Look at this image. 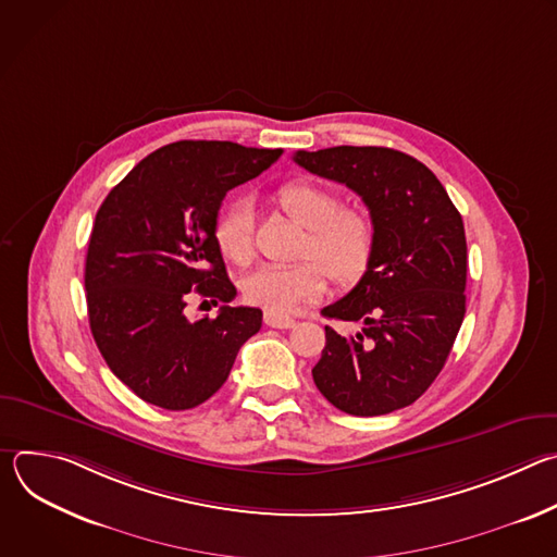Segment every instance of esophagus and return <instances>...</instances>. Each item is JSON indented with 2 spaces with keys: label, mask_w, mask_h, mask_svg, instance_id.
Here are the masks:
<instances>
[{
  "label": "esophagus",
  "mask_w": 557,
  "mask_h": 557,
  "mask_svg": "<svg viewBox=\"0 0 557 557\" xmlns=\"http://www.w3.org/2000/svg\"><path fill=\"white\" fill-rule=\"evenodd\" d=\"M264 324L271 326V329H293L295 320H293V317H288V314H280V312L267 310L264 312Z\"/></svg>",
  "instance_id": "obj_1"
}]
</instances>
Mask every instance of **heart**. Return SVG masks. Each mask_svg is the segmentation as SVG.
Returning a JSON list of instances; mask_svg holds the SVG:
<instances>
[{
    "label": "heart",
    "mask_w": 557,
    "mask_h": 557,
    "mask_svg": "<svg viewBox=\"0 0 557 557\" xmlns=\"http://www.w3.org/2000/svg\"><path fill=\"white\" fill-rule=\"evenodd\" d=\"M280 209L306 226L301 256L290 267H260L243 282L247 301L271 312H290L326 290L331 275L339 284L359 282L374 256L376 235L368 213L339 207V196L320 183L290 181L275 191ZM213 243L224 260L245 267L256 256L251 211L245 200L226 205L213 222Z\"/></svg>",
    "instance_id": "obj_1"
}]
</instances>
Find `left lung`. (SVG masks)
Listing matches in <instances>:
<instances>
[{
	"mask_svg": "<svg viewBox=\"0 0 557 557\" xmlns=\"http://www.w3.org/2000/svg\"><path fill=\"white\" fill-rule=\"evenodd\" d=\"M293 161L361 196L376 235L366 275L322 310L359 333L346 337L326 326L314 385L352 417L401 410L438 376L462 324V218L438 178L404 151L339 145L295 151Z\"/></svg>",
	"mask_w": 557,
	"mask_h": 557,
	"instance_id": "obj_1",
	"label": "left lung"
}]
</instances>
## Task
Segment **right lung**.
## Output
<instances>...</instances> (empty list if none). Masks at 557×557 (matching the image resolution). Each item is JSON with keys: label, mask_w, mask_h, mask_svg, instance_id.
Wrapping results in <instances>:
<instances>
[{"label": "right lung", "mask_w": 557, "mask_h": 557, "mask_svg": "<svg viewBox=\"0 0 557 557\" xmlns=\"http://www.w3.org/2000/svg\"><path fill=\"white\" fill-rule=\"evenodd\" d=\"M280 156L231 140H178L143 158L99 207L86 256L90 331L143 401L165 410L205 404L260 331V308L228 306L235 286L213 222L226 191ZM189 289L222 300L219 317L187 321Z\"/></svg>", "instance_id": "1"}]
</instances>
